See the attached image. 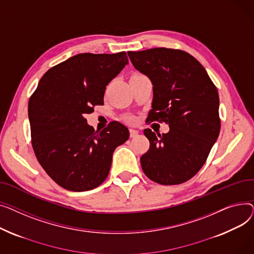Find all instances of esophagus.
<instances>
[{
	"mask_svg": "<svg viewBox=\"0 0 254 254\" xmlns=\"http://www.w3.org/2000/svg\"><path fill=\"white\" fill-rule=\"evenodd\" d=\"M138 135V131L135 129H130V137H136Z\"/></svg>",
	"mask_w": 254,
	"mask_h": 254,
	"instance_id": "esophagus-1",
	"label": "esophagus"
}]
</instances>
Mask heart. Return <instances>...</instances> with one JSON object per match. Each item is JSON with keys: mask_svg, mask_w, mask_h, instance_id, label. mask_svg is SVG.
<instances>
[{"mask_svg": "<svg viewBox=\"0 0 254 254\" xmlns=\"http://www.w3.org/2000/svg\"><path fill=\"white\" fill-rule=\"evenodd\" d=\"M134 76H139V74L137 73V74H134ZM134 120H135V118H134V117H129V118H128V121H129V122H133Z\"/></svg>", "mask_w": 254, "mask_h": 254, "instance_id": "heart-1", "label": "heart"}]
</instances>
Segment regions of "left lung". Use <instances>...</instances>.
<instances>
[{"label":"left lung","instance_id":"1","mask_svg":"<svg viewBox=\"0 0 254 254\" xmlns=\"http://www.w3.org/2000/svg\"><path fill=\"white\" fill-rule=\"evenodd\" d=\"M132 64L153 83L146 120L165 122L168 133L144 129L150 148L140 158L151 181L172 186L188 182L202 168L220 131L215 85L197 59L186 51L153 48L128 52Z\"/></svg>","mask_w":254,"mask_h":254}]
</instances>
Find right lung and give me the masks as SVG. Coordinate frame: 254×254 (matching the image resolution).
Returning <instances> with one entry per match:
<instances>
[{
    "instance_id": "add662e5",
    "label": "right lung",
    "mask_w": 254,
    "mask_h": 254,
    "mask_svg": "<svg viewBox=\"0 0 254 254\" xmlns=\"http://www.w3.org/2000/svg\"><path fill=\"white\" fill-rule=\"evenodd\" d=\"M127 64L126 52L74 55L45 72L28 100L35 155L46 173L67 190L100 186L116 147L129 138L121 123L114 121L95 131L84 118L102 106L107 85Z\"/></svg>"
}]
</instances>
